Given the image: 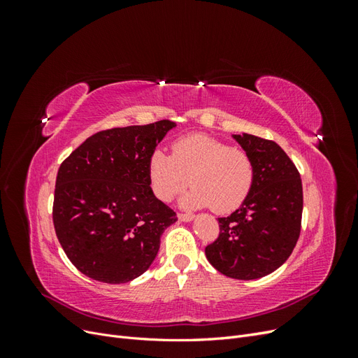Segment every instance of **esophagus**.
<instances>
[{"label": "esophagus", "instance_id": "34e87169", "mask_svg": "<svg viewBox=\"0 0 358 358\" xmlns=\"http://www.w3.org/2000/svg\"><path fill=\"white\" fill-rule=\"evenodd\" d=\"M178 218H179V221H182V222H191V221L194 220V216L189 215V213H179Z\"/></svg>", "mask_w": 358, "mask_h": 358}]
</instances>
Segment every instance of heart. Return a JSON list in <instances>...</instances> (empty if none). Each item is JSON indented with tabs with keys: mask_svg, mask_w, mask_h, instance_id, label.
<instances>
[{
	"mask_svg": "<svg viewBox=\"0 0 358 358\" xmlns=\"http://www.w3.org/2000/svg\"><path fill=\"white\" fill-rule=\"evenodd\" d=\"M148 178L154 196L170 203L189 185L185 199L192 209L212 208L229 213L245 201L254 183V162L248 152L231 148L204 134H192L176 140L171 157L157 149L148 161Z\"/></svg>",
	"mask_w": 358,
	"mask_h": 358,
	"instance_id": "obj_1",
	"label": "heart"
}]
</instances>
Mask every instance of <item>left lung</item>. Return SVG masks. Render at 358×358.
Wrapping results in <instances>:
<instances>
[{"label":"left lung","mask_w":358,"mask_h":358,"mask_svg":"<svg viewBox=\"0 0 358 358\" xmlns=\"http://www.w3.org/2000/svg\"><path fill=\"white\" fill-rule=\"evenodd\" d=\"M231 137L254 162V183L239 209L218 218L220 237L204 252L222 275L252 280L275 272L294 249L303 189L296 166L278 143L248 133Z\"/></svg>","instance_id":"8db88e82"}]
</instances>
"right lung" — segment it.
I'll use <instances>...</instances> for the list:
<instances>
[{
	"label": "right lung",
	"instance_id": "add662e5",
	"mask_svg": "<svg viewBox=\"0 0 358 358\" xmlns=\"http://www.w3.org/2000/svg\"><path fill=\"white\" fill-rule=\"evenodd\" d=\"M176 122L158 121L100 131L62 162L53 225L70 262L106 284L143 275L161 236L178 221L150 188L148 161Z\"/></svg>",
	"mask_w": 358,
	"mask_h": 358
}]
</instances>
